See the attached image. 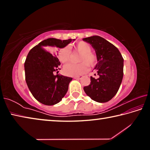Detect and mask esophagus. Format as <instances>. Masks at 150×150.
Here are the masks:
<instances>
[{"instance_id":"1","label":"esophagus","mask_w":150,"mask_h":150,"mask_svg":"<svg viewBox=\"0 0 150 150\" xmlns=\"http://www.w3.org/2000/svg\"><path fill=\"white\" fill-rule=\"evenodd\" d=\"M83 75H78L74 77V79H81L83 78Z\"/></svg>"}]
</instances>
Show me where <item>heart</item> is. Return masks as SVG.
<instances>
[{"label":"heart","instance_id":"b5f03b06","mask_svg":"<svg viewBox=\"0 0 150 150\" xmlns=\"http://www.w3.org/2000/svg\"><path fill=\"white\" fill-rule=\"evenodd\" d=\"M70 50L80 54L78 58L77 64L68 63L63 67V73L67 76H78L82 75L88 70V65L93 67L97 62L96 55L91 52V47L88 43L80 42L74 46H69ZM68 47H65L59 50L57 57L61 62L63 63L69 62L71 59V52Z\"/></svg>","mask_w":150,"mask_h":150}]
</instances>
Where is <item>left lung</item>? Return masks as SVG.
<instances>
[{
	"label": "left lung",
	"mask_w": 150,
	"mask_h": 150,
	"mask_svg": "<svg viewBox=\"0 0 150 150\" xmlns=\"http://www.w3.org/2000/svg\"><path fill=\"white\" fill-rule=\"evenodd\" d=\"M83 40L95 49L98 62L95 67L98 78L91 77L90 85L83 89L96 102H108L117 93L122 81L123 57L117 47L102 37L93 35Z\"/></svg>",
	"instance_id": "obj_1"
}]
</instances>
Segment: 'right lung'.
Wrapping results in <instances>:
<instances>
[{
    "label": "right lung",
    "instance_id": "1",
    "mask_svg": "<svg viewBox=\"0 0 150 150\" xmlns=\"http://www.w3.org/2000/svg\"><path fill=\"white\" fill-rule=\"evenodd\" d=\"M72 39L61 40L48 38L30 51L24 63L25 79L30 92L40 103L54 105L60 102L68 91L71 77L62 75H54L59 69L60 62L47 50L51 47H65Z\"/></svg>",
    "mask_w": 150,
    "mask_h": 150
}]
</instances>
